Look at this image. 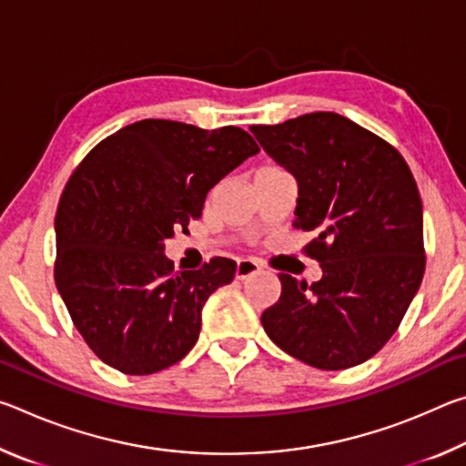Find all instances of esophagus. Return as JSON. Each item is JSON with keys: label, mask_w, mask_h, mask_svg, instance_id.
I'll list each match as a JSON object with an SVG mask.
<instances>
[{"label": "esophagus", "mask_w": 466, "mask_h": 466, "mask_svg": "<svg viewBox=\"0 0 466 466\" xmlns=\"http://www.w3.org/2000/svg\"><path fill=\"white\" fill-rule=\"evenodd\" d=\"M261 271V267H258V263L250 261V258H240L238 263H236V279H248L250 275H255Z\"/></svg>", "instance_id": "1"}]
</instances>
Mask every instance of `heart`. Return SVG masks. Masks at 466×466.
<instances>
[{"mask_svg": "<svg viewBox=\"0 0 466 466\" xmlns=\"http://www.w3.org/2000/svg\"><path fill=\"white\" fill-rule=\"evenodd\" d=\"M278 170H281V168H278V167H263L261 170H257V172H278Z\"/></svg>", "mask_w": 466, "mask_h": 466, "instance_id": "obj_1", "label": "heart"}]
</instances>
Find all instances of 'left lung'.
Here are the masks:
<instances>
[{
    "mask_svg": "<svg viewBox=\"0 0 466 466\" xmlns=\"http://www.w3.org/2000/svg\"><path fill=\"white\" fill-rule=\"evenodd\" d=\"M250 131L298 180L294 228L317 234L304 252L322 269L312 286L279 273L265 333L319 370L358 366L394 335L423 279V209L411 170L389 141L337 113Z\"/></svg>",
    "mask_w": 466,
    "mask_h": 466,
    "instance_id": "8db88e82",
    "label": "left lung"
}]
</instances>
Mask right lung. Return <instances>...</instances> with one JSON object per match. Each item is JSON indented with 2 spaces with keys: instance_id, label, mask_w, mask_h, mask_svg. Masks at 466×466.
<instances>
[{
  "instance_id": "obj_1",
  "label": "right lung",
  "mask_w": 466,
  "mask_h": 466,
  "mask_svg": "<svg viewBox=\"0 0 466 466\" xmlns=\"http://www.w3.org/2000/svg\"><path fill=\"white\" fill-rule=\"evenodd\" d=\"M257 152L232 125L144 119L102 139L74 170L55 216V283L105 364L146 376L193 350L203 306L234 279L236 263L216 257L175 271L164 240L201 218L209 188Z\"/></svg>"
}]
</instances>
